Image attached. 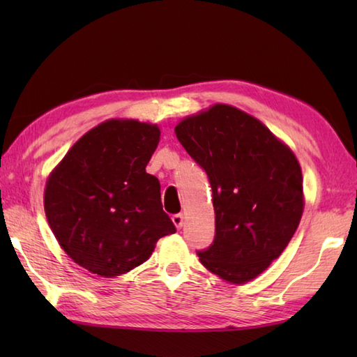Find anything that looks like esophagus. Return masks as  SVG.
<instances>
[{
	"mask_svg": "<svg viewBox=\"0 0 357 357\" xmlns=\"http://www.w3.org/2000/svg\"><path fill=\"white\" fill-rule=\"evenodd\" d=\"M172 221H173V224H174V227H176V229H183V225H184V215H183V213L173 215V216H172Z\"/></svg>",
	"mask_w": 357,
	"mask_h": 357,
	"instance_id": "1",
	"label": "esophagus"
}]
</instances>
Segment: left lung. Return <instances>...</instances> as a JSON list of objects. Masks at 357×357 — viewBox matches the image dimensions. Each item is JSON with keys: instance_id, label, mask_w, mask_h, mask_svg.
Returning <instances> with one entry per match:
<instances>
[{"instance_id": "left-lung-1", "label": "left lung", "mask_w": 357, "mask_h": 357, "mask_svg": "<svg viewBox=\"0 0 357 357\" xmlns=\"http://www.w3.org/2000/svg\"><path fill=\"white\" fill-rule=\"evenodd\" d=\"M178 141L207 172L216 236L201 264L229 284H245L278 259L304 213V179L293 150L268 127L229 104L181 119Z\"/></svg>"}]
</instances>
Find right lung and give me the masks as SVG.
Here are the masks:
<instances>
[{"label":"right lung","instance_id":"add662e5","mask_svg":"<svg viewBox=\"0 0 357 357\" xmlns=\"http://www.w3.org/2000/svg\"><path fill=\"white\" fill-rule=\"evenodd\" d=\"M159 136L156 124L107 119L82 135L45 181L44 211L58 244L93 275L128 273L176 231L158 178L146 172Z\"/></svg>","mask_w":357,"mask_h":357}]
</instances>
